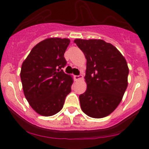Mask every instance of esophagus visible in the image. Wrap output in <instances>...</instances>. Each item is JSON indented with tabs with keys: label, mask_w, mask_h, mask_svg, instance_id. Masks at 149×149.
<instances>
[{
	"label": "esophagus",
	"mask_w": 149,
	"mask_h": 149,
	"mask_svg": "<svg viewBox=\"0 0 149 149\" xmlns=\"http://www.w3.org/2000/svg\"><path fill=\"white\" fill-rule=\"evenodd\" d=\"M82 78H83L82 75H75L74 76V80H75V81H80V80H81Z\"/></svg>",
	"instance_id": "34e87169"
}]
</instances>
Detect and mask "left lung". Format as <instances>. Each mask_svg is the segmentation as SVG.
<instances>
[{
    "mask_svg": "<svg viewBox=\"0 0 149 149\" xmlns=\"http://www.w3.org/2000/svg\"><path fill=\"white\" fill-rule=\"evenodd\" d=\"M86 59L87 89L80 95L81 107L92 118L107 116L120 104L127 87L129 68L125 58L102 39H74Z\"/></svg>",
    "mask_w": 149,
    "mask_h": 149,
    "instance_id": "8db88e82",
    "label": "left lung"
}]
</instances>
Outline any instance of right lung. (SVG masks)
<instances>
[{"instance_id": "right-lung-1", "label": "right lung", "mask_w": 149, "mask_h": 149, "mask_svg": "<svg viewBox=\"0 0 149 149\" xmlns=\"http://www.w3.org/2000/svg\"><path fill=\"white\" fill-rule=\"evenodd\" d=\"M70 39L48 38L34 46L21 69L24 94L38 114L51 116L63 108L71 92L73 78L62 69Z\"/></svg>"}]
</instances>
